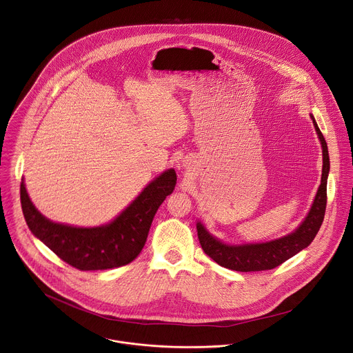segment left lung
<instances>
[{"label":"left lung","instance_id":"8db88e82","mask_svg":"<svg viewBox=\"0 0 353 353\" xmlns=\"http://www.w3.org/2000/svg\"><path fill=\"white\" fill-rule=\"evenodd\" d=\"M313 120L316 135L322 148V176L321 185L318 187L316 195L314 197L312 208L303 222L296 228L292 233L284 235L281 238L267 241V242H254V243H241V245H230L216 239L204 225L197 221L196 229L197 236L201 245V249L207 256H210L216 264L238 271V272H256L274 270L277 265L283 264L305 248H307L313 242L315 235L318 233L326 210V184L330 169L329 152L326 141L315 121Z\"/></svg>","mask_w":353,"mask_h":353}]
</instances>
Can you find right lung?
<instances>
[{"label": "right lung", "mask_w": 353, "mask_h": 353, "mask_svg": "<svg viewBox=\"0 0 353 353\" xmlns=\"http://www.w3.org/2000/svg\"><path fill=\"white\" fill-rule=\"evenodd\" d=\"M176 181L174 169L165 170L112 222L97 228H77L47 219L31 201L24 180L20 199L32 234L69 265L79 271H99L123 267L137 259L145 246L158 207L173 192Z\"/></svg>", "instance_id": "add662e5"}]
</instances>
